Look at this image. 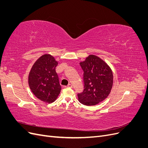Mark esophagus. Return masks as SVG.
Returning <instances> with one entry per match:
<instances>
[{
	"mask_svg": "<svg viewBox=\"0 0 148 148\" xmlns=\"http://www.w3.org/2000/svg\"><path fill=\"white\" fill-rule=\"evenodd\" d=\"M66 88H72V85L70 84H69L67 85V86H66Z\"/></svg>",
	"mask_w": 148,
	"mask_h": 148,
	"instance_id": "esophagus-1",
	"label": "esophagus"
}]
</instances>
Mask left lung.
<instances>
[{"mask_svg":"<svg viewBox=\"0 0 148 148\" xmlns=\"http://www.w3.org/2000/svg\"><path fill=\"white\" fill-rule=\"evenodd\" d=\"M79 65L84 71V90L78 94V101L86 106L99 104L111 91L112 71L104 60L95 55H89Z\"/></svg>","mask_w":148,"mask_h":148,"instance_id":"obj_1","label":"left lung"}]
</instances>
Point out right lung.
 I'll return each instance as SVG.
<instances>
[{"instance_id":"1","label":"right lung","mask_w":148,"mask_h":148,"mask_svg":"<svg viewBox=\"0 0 148 148\" xmlns=\"http://www.w3.org/2000/svg\"><path fill=\"white\" fill-rule=\"evenodd\" d=\"M58 62L50 54H44L34 62L28 76L31 91L39 100L54 102L61 91L56 68Z\"/></svg>"}]
</instances>
